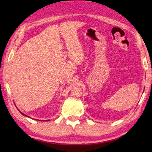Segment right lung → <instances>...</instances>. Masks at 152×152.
Listing matches in <instances>:
<instances>
[{"mask_svg": "<svg viewBox=\"0 0 152 152\" xmlns=\"http://www.w3.org/2000/svg\"><path fill=\"white\" fill-rule=\"evenodd\" d=\"M19 112H20V113H21V114H22V115H24V114H23V113H21V112H20V111H19ZM25 116H26V117H27V115H25Z\"/></svg>", "mask_w": 152, "mask_h": 152, "instance_id": "right-lung-1", "label": "right lung"}]
</instances>
